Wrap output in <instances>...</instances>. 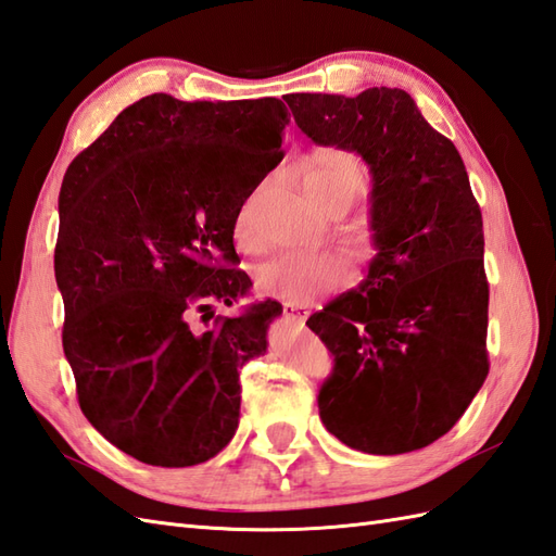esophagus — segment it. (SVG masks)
Masks as SVG:
<instances>
[{
  "instance_id": "esophagus-1",
  "label": "esophagus",
  "mask_w": 556,
  "mask_h": 556,
  "mask_svg": "<svg viewBox=\"0 0 556 556\" xmlns=\"http://www.w3.org/2000/svg\"><path fill=\"white\" fill-rule=\"evenodd\" d=\"M283 317H287L289 321L303 324V321L309 317V309H307L305 305H293V303H287V305H283Z\"/></svg>"
}]
</instances>
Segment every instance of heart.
<instances>
[{"instance_id":"1","label":"heart","mask_w":556,"mask_h":556,"mask_svg":"<svg viewBox=\"0 0 556 556\" xmlns=\"http://www.w3.org/2000/svg\"><path fill=\"white\" fill-rule=\"evenodd\" d=\"M307 194L326 211L333 204H352L368 185V166L362 156L345 148H321L309 154L303 166ZM253 202L241 204L235 220L239 249L253 247ZM352 265L340 253H279L265 261L255 273L261 293L283 303L307 305L317 298L348 287Z\"/></svg>"}]
</instances>
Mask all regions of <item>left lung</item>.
Instances as JSON below:
<instances>
[{
  "label": "left lung",
  "mask_w": 556,
  "mask_h": 556,
  "mask_svg": "<svg viewBox=\"0 0 556 556\" xmlns=\"http://www.w3.org/2000/svg\"><path fill=\"white\" fill-rule=\"evenodd\" d=\"M283 101L307 138L362 154L374 176L376 258L359 289L307 319L336 362L321 422L364 453L425 448L489 376L483 223L465 164L402 89Z\"/></svg>",
  "instance_id": "obj_1"
}]
</instances>
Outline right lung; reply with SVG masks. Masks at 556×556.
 Here are the masks:
<instances>
[{"instance_id":"add662e5","label":"right lung","mask_w":556,"mask_h":556,"mask_svg":"<svg viewBox=\"0 0 556 556\" xmlns=\"http://www.w3.org/2000/svg\"><path fill=\"white\" fill-rule=\"evenodd\" d=\"M279 98L178 101L152 93L67 166L53 267L81 414L110 444L190 467L237 432L239 368L267 352L281 305L213 317L251 289L235 220L281 160Z\"/></svg>"}]
</instances>
